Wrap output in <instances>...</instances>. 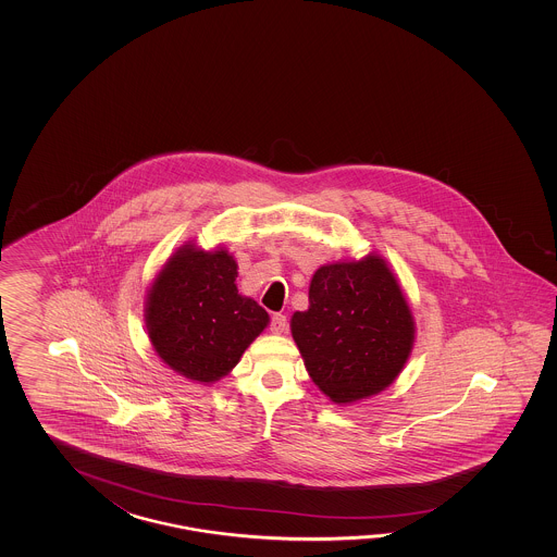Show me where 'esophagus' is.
<instances>
[{
  "label": "esophagus",
  "instance_id": "1",
  "mask_svg": "<svg viewBox=\"0 0 557 557\" xmlns=\"http://www.w3.org/2000/svg\"><path fill=\"white\" fill-rule=\"evenodd\" d=\"M286 326H288V322H286V317L281 314V312H276V314L271 317V331H273L274 334H283V332L286 331Z\"/></svg>",
  "mask_w": 557,
  "mask_h": 557
}]
</instances>
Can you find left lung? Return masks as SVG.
Returning a JSON list of instances; mask_svg holds the SVG:
<instances>
[{
	"mask_svg": "<svg viewBox=\"0 0 557 557\" xmlns=\"http://www.w3.org/2000/svg\"><path fill=\"white\" fill-rule=\"evenodd\" d=\"M293 338L312 382L332 403H356L400 374L414 343L403 288L380 257L320 267Z\"/></svg>",
	"mask_w": 557,
	"mask_h": 557,
	"instance_id": "8db88e82",
	"label": "left lung"
}]
</instances>
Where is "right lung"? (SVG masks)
<instances>
[{"label": "right lung", "instance_id": "right-lung-1", "mask_svg": "<svg viewBox=\"0 0 557 557\" xmlns=\"http://www.w3.org/2000/svg\"><path fill=\"white\" fill-rule=\"evenodd\" d=\"M237 274L226 250L187 245L157 276L147 298V331L157 355L178 374L197 382L225 376L269 324L259 302L238 295Z\"/></svg>", "mask_w": 557, "mask_h": 557}]
</instances>
